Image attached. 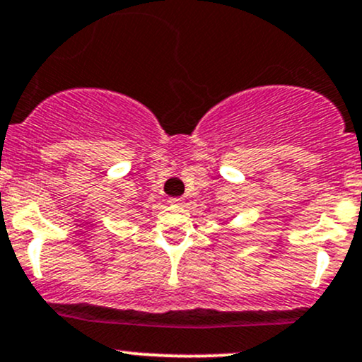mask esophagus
<instances>
[{
  "mask_svg": "<svg viewBox=\"0 0 362 362\" xmlns=\"http://www.w3.org/2000/svg\"><path fill=\"white\" fill-rule=\"evenodd\" d=\"M170 202H172V204L180 206V204H184V199H182V197H172V199H170Z\"/></svg>",
  "mask_w": 362,
  "mask_h": 362,
  "instance_id": "34e87169",
  "label": "esophagus"
}]
</instances>
